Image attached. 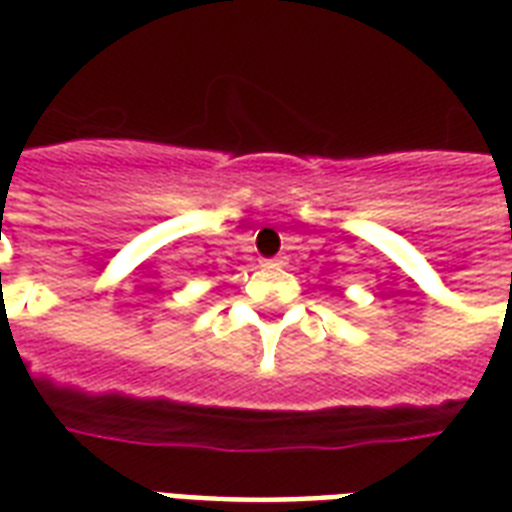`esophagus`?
Wrapping results in <instances>:
<instances>
[{
  "mask_svg": "<svg viewBox=\"0 0 512 512\" xmlns=\"http://www.w3.org/2000/svg\"><path fill=\"white\" fill-rule=\"evenodd\" d=\"M266 266H279V260H268Z\"/></svg>",
  "mask_w": 512,
  "mask_h": 512,
  "instance_id": "obj_1",
  "label": "esophagus"
}]
</instances>
